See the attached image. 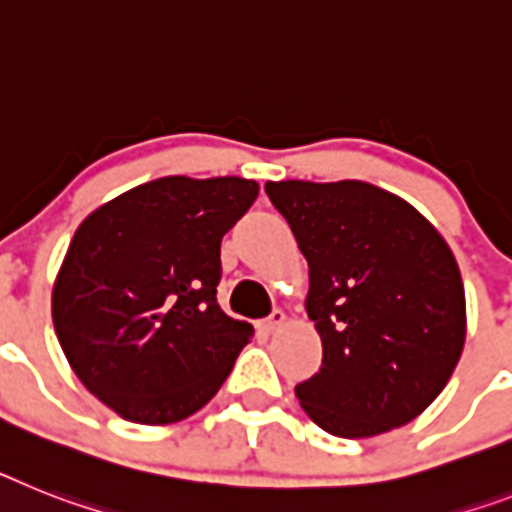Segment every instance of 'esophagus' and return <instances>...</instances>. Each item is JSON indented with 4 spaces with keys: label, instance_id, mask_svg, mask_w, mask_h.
I'll use <instances>...</instances> for the list:
<instances>
[{
    "label": "esophagus",
    "instance_id": "obj_1",
    "mask_svg": "<svg viewBox=\"0 0 512 512\" xmlns=\"http://www.w3.org/2000/svg\"><path fill=\"white\" fill-rule=\"evenodd\" d=\"M283 322H286V315H283L281 309H273V312L260 322V330H263V333H273V330L281 328Z\"/></svg>",
    "mask_w": 512,
    "mask_h": 512
}]
</instances>
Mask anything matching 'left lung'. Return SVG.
<instances>
[{
    "instance_id": "left-lung-1",
    "label": "left lung",
    "mask_w": 512,
    "mask_h": 512,
    "mask_svg": "<svg viewBox=\"0 0 512 512\" xmlns=\"http://www.w3.org/2000/svg\"><path fill=\"white\" fill-rule=\"evenodd\" d=\"M307 257V315L322 367L296 385L317 427L375 437L422 414L466 343V294L448 242L427 218L369 182L265 184Z\"/></svg>"
}]
</instances>
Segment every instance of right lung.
I'll return each instance as SVG.
<instances>
[{"label":"right lung","instance_id":"right-lung-1","mask_svg":"<svg viewBox=\"0 0 512 512\" xmlns=\"http://www.w3.org/2000/svg\"><path fill=\"white\" fill-rule=\"evenodd\" d=\"M242 176H161L77 226L51 291L59 346L85 388L135 424L182 422L255 336L221 309V239L257 200Z\"/></svg>","mask_w":512,"mask_h":512}]
</instances>
